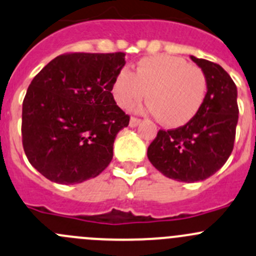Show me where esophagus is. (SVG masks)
<instances>
[{
    "instance_id": "esophagus-1",
    "label": "esophagus",
    "mask_w": 256,
    "mask_h": 256,
    "mask_svg": "<svg viewBox=\"0 0 256 256\" xmlns=\"http://www.w3.org/2000/svg\"><path fill=\"white\" fill-rule=\"evenodd\" d=\"M140 122H141L140 118H130V124H128V125H130V128H136V126L140 125Z\"/></svg>"
}]
</instances>
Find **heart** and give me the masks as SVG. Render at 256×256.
Returning <instances> with one entry per match:
<instances>
[{
    "label": "heart",
    "instance_id": "heart-1",
    "mask_svg": "<svg viewBox=\"0 0 256 256\" xmlns=\"http://www.w3.org/2000/svg\"><path fill=\"white\" fill-rule=\"evenodd\" d=\"M206 90V78L200 68L168 54L140 60L135 74L121 68L111 85L116 104L124 108L135 105L148 92L146 111L158 115L168 128L190 122L202 108Z\"/></svg>",
    "mask_w": 256,
    "mask_h": 256
}]
</instances>
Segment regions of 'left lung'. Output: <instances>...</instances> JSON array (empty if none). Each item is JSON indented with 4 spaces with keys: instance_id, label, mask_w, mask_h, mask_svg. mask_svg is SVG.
<instances>
[{
    "instance_id": "left-lung-1",
    "label": "left lung",
    "mask_w": 256,
    "mask_h": 256,
    "mask_svg": "<svg viewBox=\"0 0 256 256\" xmlns=\"http://www.w3.org/2000/svg\"><path fill=\"white\" fill-rule=\"evenodd\" d=\"M206 78L208 92L190 122L160 130L148 148L150 162L168 178L195 182L214 175L234 148L239 108L236 85L220 65L190 56Z\"/></svg>"
}]
</instances>
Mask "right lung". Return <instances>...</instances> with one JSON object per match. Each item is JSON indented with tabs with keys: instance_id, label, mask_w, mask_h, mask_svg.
<instances>
[{
	"instance_id": "right-lung-1",
	"label": "right lung",
	"mask_w": 256,
	"mask_h": 256,
	"mask_svg": "<svg viewBox=\"0 0 256 256\" xmlns=\"http://www.w3.org/2000/svg\"><path fill=\"white\" fill-rule=\"evenodd\" d=\"M125 54H66L34 78L22 104V144L30 164L48 180L70 185L100 175L130 118L111 85Z\"/></svg>"
}]
</instances>
